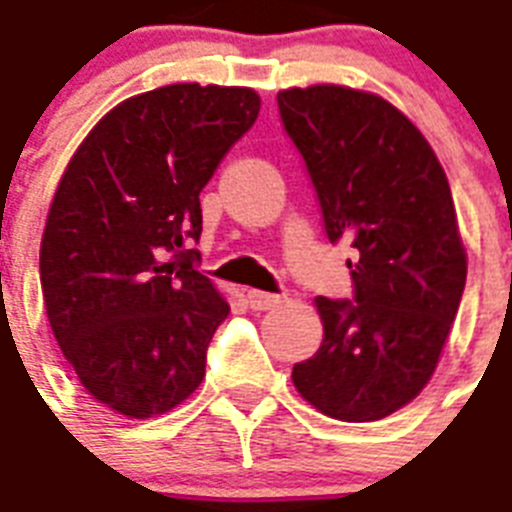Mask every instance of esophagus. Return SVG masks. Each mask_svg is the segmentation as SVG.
I'll use <instances>...</instances> for the list:
<instances>
[{"label": "esophagus", "instance_id": "1", "mask_svg": "<svg viewBox=\"0 0 512 512\" xmlns=\"http://www.w3.org/2000/svg\"><path fill=\"white\" fill-rule=\"evenodd\" d=\"M277 304H280V296H275V293L248 291V307H251V310H256V312L275 310Z\"/></svg>", "mask_w": 512, "mask_h": 512}]
</instances>
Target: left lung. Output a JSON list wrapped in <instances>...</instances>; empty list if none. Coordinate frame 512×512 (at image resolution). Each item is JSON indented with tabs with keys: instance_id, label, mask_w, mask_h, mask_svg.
<instances>
[{
	"instance_id": "1",
	"label": "left lung",
	"mask_w": 512,
	"mask_h": 512,
	"mask_svg": "<svg viewBox=\"0 0 512 512\" xmlns=\"http://www.w3.org/2000/svg\"><path fill=\"white\" fill-rule=\"evenodd\" d=\"M331 243L350 240L355 296L315 307L323 344L293 366L301 398L342 422H376L430 382L465 291L467 253L449 178L406 114L342 85L277 93Z\"/></svg>"
}]
</instances>
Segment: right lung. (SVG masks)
Wrapping results in <instances>:
<instances>
[{"label":"right lung","instance_id":"add662e5","mask_svg":"<svg viewBox=\"0 0 512 512\" xmlns=\"http://www.w3.org/2000/svg\"><path fill=\"white\" fill-rule=\"evenodd\" d=\"M259 109L251 87H157L114 106L63 170L39 248L47 320L117 414L157 417L200 387L229 304L186 245L202 186Z\"/></svg>","mask_w":512,"mask_h":512}]
</instances>
